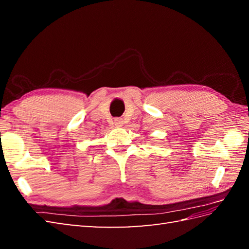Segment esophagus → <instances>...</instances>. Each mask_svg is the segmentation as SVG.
<instances>
[{
  "label": "esophagus",
  "instance_id": "obj_1",
  "mask_svg": "<svg viewBox=\"0 0 249 249\" xmlns=\"http://www.w3.org/2000/svg\"><path fill=\"white\" fill-rule=\"evenodd\" d=\"M114 124H115V126L116 127H122V126H123V120L122 119H115L114 120Z\"/></svg>",
  "mask_w": 249,
  "mask_h": 249
}]
</instances>
